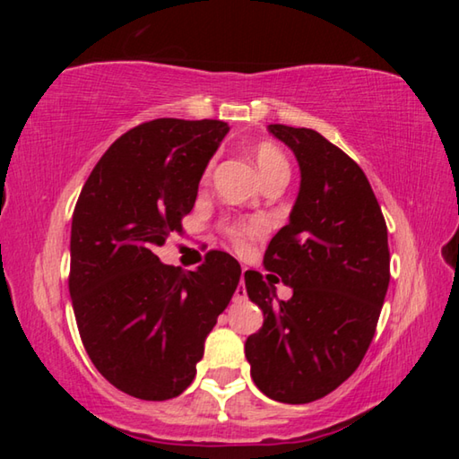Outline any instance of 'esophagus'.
Instances as JSON below:
<instances>
[{
  "label": "esophagus",
  "instance_id": "obj_1",
  "mask_svg": "<svg viewBox=\"0 0 459 459\" xmlns=\"http://www.w3.org/2000/svg\"><path fill=\"white\" fill-rule=\"evenodd\" d=\"M243 273H245V269H243ZM245 299H247V290L243 285V277H240V285L237 287V291H235V301H237V304H240V301H245Z\"/></svg>",
  "mask_w": 459,
  "mask_h": 459
}]
</instances>
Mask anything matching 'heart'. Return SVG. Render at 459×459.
<instances>
[{"label": "heart", "instance_id": "obj_1", "mask_svg": "<svg viewBox=\"0 0 459 459\" xmlns=\"http://www.w3.org/2000/svg\"><path fill=\"white\" fill-rule=\"evenodd\" d=\"M253 160L257 164L261 178L267 180V178L275 174H290V166H287L285 155L277 150L273 143H257L253 147ZM263 224L259 221H245V222H235L227 227V235L232 238V243L243 247L248 238L259 235Z\"/></svg>", "mask_w": 459, "mask_h": 459}]
</instances>
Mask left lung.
Returning a JSON list of instances; mask_svg holds the SVG:
<instances>
[{
  "mask_svg": "<svg viewBox=\"0 0 459 459\" xmlns=\"http://www.w3.org/2000/svg\"><path fill=\"white\" fill-rule=\"evenodd\" d=\"M267 129L299 166L290 222L263 261L293 295L277 299L275 281L247 271L248 299L261 307L263 325L247 338L245 356L263 394L301 405L359 368L383 309L391 257L383 212L359 164L314 129Z\"/></svg>",
  "mask_w": 459,
  "mask_h": 459,
  "instance_id": "obj_1",
  "label": "left lung"
}]
</instances>
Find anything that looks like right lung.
I'll return each instance as SVG.
<instances>
[{
  "mask_svg": "<svg viewBox=\"0 0 459 459\" xmlns=\"http://www.w3.org/2000/svg\"><path fill=\"white\" fill-rule=\"evenodd\" d=\"M224 121L153 119L121 135L92 169L71 229L73 309L89 359L143 401L190 386L206 336L235 293L240 265L211 251L194 271L155 248L182 232Z\"/></svg>",
  "mask_w": 459,
  "mask_h": 459,
  "instance_id": "obj_1",
  "label": "right lung"
}]
</instances>
